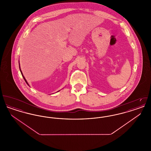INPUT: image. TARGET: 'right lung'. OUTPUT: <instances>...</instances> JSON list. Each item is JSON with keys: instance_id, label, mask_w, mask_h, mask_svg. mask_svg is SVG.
I'll return each mask as SVG.
<instances>
[{"instance_id": "1", "label": "right lung", "mask_w": 151, "mask_h": 151, "mask_svg": "<svg viewBox=\"0 0 151 151\" xmlns=\"http://www.w3.org/2000/svg\"><path fill=\"white\" fill-rule=\"evenodd\" d=\"M20 71H21V73H22V71H21V70H20ZM22 77H23V78H24V80H25V82H26V83H27V84H28V86H29V84H28V83H27V80H25V78H24V76H23V75H22Z\"/></svg>"}]
</instances>
